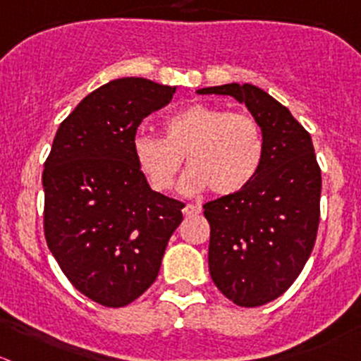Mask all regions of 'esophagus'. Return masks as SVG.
Returning <instances> with one entry per match:
<instances>
[{"label": "esophagus", "mask_w": 361, "mask_h": 361, "mask_svg": "<svg viewBox=\"0 0 361 361\" xmlns=\"http://www.w3.org/2000/svg\"><path fill=\"white\" fill-rule=\"evenodd\" d=\"M183 212H184V216H197L202 212V207L197 204H186L184 205Z\"/></svg>", "instance_id": "34e87169"}]
</instances>
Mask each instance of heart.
Listing matches in <instances>:
<instances>
[{
  "mask_svg": "<svg viewBox=\"0 0 361 361\" xmlns=\"http://www.w3.org/2000/svg\"><path fill=\"white\" fill-rule=\"evenodd\" d=\"M133 154L140 171L156 191L173 186L184 157V193L234 195L252 184L262 168L266 142L260 123L250 113L228 111L195 102L164 120L163 136L138 133Z\"/></svg>",
  "mask_w": 361,
  "mask_h": 361,
  "instance_id": "b5f03b06",
  "label": "heart"
}]
</instances>
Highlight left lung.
Segmentation results:
<instances>
[{
    "instance_id": "left-lung-1",
    "label": "left lung",
    "mask_w": 361,
    "mask_h": 361,
    "mask_svg": "<svg viewBox=\"0 0 361 361\" xmlns=\"http://www.w3.org/2000/svg\"><path fill=\"white\" fill-rule=\"evenodd\" d=\"M197 92L234 97L262 127L266 154L252 184L204 205L212 281L239 307H260L293 286L314 250L321 214L314 143L289 109L259 87L228 83Z\"/></svg>"
}]
</instances>
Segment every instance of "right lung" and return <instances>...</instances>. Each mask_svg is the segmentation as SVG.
<instances>
[{
  "label": "right lung",
  "mask_w": 361,
  "mask_h": 361,
  "mask_svg": "<svg viewBox=\"0 0 361 361\" xmlns=\"http://www.w3.org/2000/svg\"><path fill=\"white\" fill-rule=\"evenodd\" d=\"M175 87L122 78L88 94L60 123L44 163V234L72 286L102 307H126L159 273L184 204L150 190L133 154L145 116Z\"/></svg>",
  "instance_id": "right-lung-1"
}]
</instances>
